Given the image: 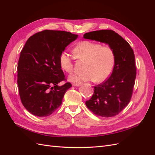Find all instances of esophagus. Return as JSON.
I'll return each instance as SVG.
<instances>
[{"instance_id": "obj_1", "label": "esophagus", "mask_w": 155, "mask_h": 155, "mask_svg": "<svg viewBox=\"0 0 155 155\" xmlns=\"http://www.w3.org/2000/svg\"><path fill=\"white\" fill-rule=\"evenodd\" d=\"M81 85V83H73L72 86L73 87H79Z\"/></svg>"}]
</instances>
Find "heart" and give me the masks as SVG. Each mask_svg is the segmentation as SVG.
Instances as JSON below:
<instances>
[{
  "instance_id": "heart-1",
  "label": "heart",
  "mask_w": 155,
  "mask_h": 155,
  "mask_svg": "<svg viewBox=\"0 0 155 155\" xmlns=\"http://www.w3.org/2000/svg\"><path fill=\"white\" fill-rule=\"evenodd\" d=\"M74 54L79 59L86 61L84 67L85 72L73 73L68 78L74 83L94 81L101 83L110 76L114 68L115 56L114 51L108 46L85 41L79 43L74 48ZM61 67L67 72H71L74 64L72 59L67 51L60 55Z\"/></svg>"
}]
</instances>
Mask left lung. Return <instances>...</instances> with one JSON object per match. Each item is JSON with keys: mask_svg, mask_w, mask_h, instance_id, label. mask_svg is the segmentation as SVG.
I'll return each instance as SVG.
<instances>
[{"mask_svg": "<svg viewBox=\"0 0 155 155\" xmlns=\"http://www.w3.org/2000/svg\"><path fill=\"white\" fill-rule=\"evenodd\" d=\"M83 38L107 44L114 51L115 63L110 78L94 87L92 97L85 104L97 116H114L128 105L132 96L137 75L134 51L127 42L112 30L86 33Z\"/></svg>", "mask_w": 155, "mask_h": 155, "instance_id": "1", "label": "left lung"}]
</instances>
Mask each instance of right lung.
<instances>
[{
	"label": "right lung",
	"mask_w": 155,
	"mask_h": 155,
	"mask_svg": "<svg viewBox=\"0 0 155 155\" xmlns=\"http://www.w3.org/2000/svg\"><path fill=\"white\" fill-rule=\"evenodd\" d=\"M78 36L64 31L44 30L27 40L18 59L17 84L22 104L33 115L48 116L61 105L72 85H58L64 79L59 57Z\"/></svg>",
	"instance_id": "right-lung-1"
}]
</instances>
